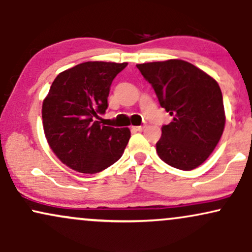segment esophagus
<instances>
[{"mask_svg": "<svg viewBox=\"0 0 252 252\" xmlns=\"http://www.w3.org/2000/svg\"><path fill=\"white\" fill-rule=\"evenodd\" d=\"M144 128H146V126H144V124H143V126H134V129L136 130V131H142V130H143Z\"/></svg>", "mask_w": 252, "mask_h": 252, "instance_id": "obj_1", "label": "esophagus"}]
</instances>
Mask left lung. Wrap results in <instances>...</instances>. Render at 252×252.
<instances>
[{
    "label": "left lung",
    "mask_w": 252,
    "mask_h": 252,
    "mask_svg": "<svg viewBox=\"0 0 252 252\" xmlns=\"http://www.w3.org/2000/svg\"><path fill=\"white\" fill-rule=\"evenodd\" d=\"M158 103L173 117L162 126L156 152L162 161L181 170L204 162L220 140L225 126L222 94L218 83L184 60L138 63Z\"/></svg>",
    "instance_id": "1"
}]
</instances>
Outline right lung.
Here are the masks:
<instances>
[{
    "instance_id": "1",
    "label": "right lung",
    "mask_w": 252,
    "mask_h": 252,
    "mask_svg": "<svg viewBox=\"0 0 252 252\" xmlns=\"http://www.w3.org/2000/svg\"><path fill=\"white\" fill-rule=\"evenodd\" d=\"M126 63L86 62L57 76L42 103L46 138L59 160L85 174L102 172L123 155L128 128L100 124L112 80Z\"/></svg>"
}]
</instances>
